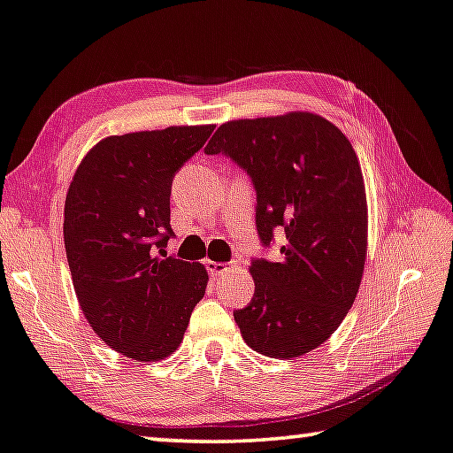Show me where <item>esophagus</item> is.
Here are the masks:
<instances>
[{
	"mask_svg": "<svg viewBox=\"0 0 453 453\" xmlns=\"http://www.w3.org/2000/svg\"><path fill=\"white\" fill-rule=\"evenodd\" d=\"M205 266H207L209 274H211L213 279H219V276H224V274L227 273L229 266H232V265H226V262H215V260H207V262H205Z\"/></svg>",
	"mask_w": 453,
	"mask_h": 453,
	"instance_id": "1",
	"label": "esophagus"
}]
</instances>
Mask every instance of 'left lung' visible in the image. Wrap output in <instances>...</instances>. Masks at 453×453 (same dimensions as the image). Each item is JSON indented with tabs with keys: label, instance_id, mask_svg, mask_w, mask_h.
Returning a JSON list of instances; mask_svg holds the SVG:
<instances>
[{
	"label": "left lung",
	"instance_id": "8db88e82",
	"mask_svg": "<svg viewBox=\"0 0 453 453\" xmlns=\"http://www.w3.org/2000/svg\"><path fill=\"white\" fill-rule=\"evenodd\" d=\"M207 154H227L254 180L256 227L268 246L285 232L280 262L254 260V299L234 313L254 352L293 360L340 327L360 288L368 201L352 142L311 111L232 119Z\"/></svg>",
	"mask_w": 453,
	"mask_h": 453
}]
</instances>
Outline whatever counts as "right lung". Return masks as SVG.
I'll return each mask as SVG.
<instances>
[{
	"mask_svg": "<svg viewBox=\"0 0 453 453\" xmlns=\"http://www.w3.org/2000/svg\"><path fill=\"white\" fill-rule=\"evenodd\" d=\"M213 127L107 136L79 162L66 191L65 250L81 311L101 342L136 362L171 356L205 295L203 265L159 254L173 234L174 173Z\"/></svg>",
	"mask_w": 453,
	"mask_h": 453,
	"instance_id": "add662e5",
	"label": "right lung"
}]
</instances>
